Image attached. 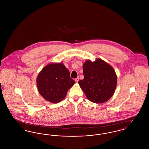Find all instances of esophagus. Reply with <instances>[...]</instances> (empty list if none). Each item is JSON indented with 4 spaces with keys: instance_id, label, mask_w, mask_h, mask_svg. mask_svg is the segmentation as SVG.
<instances>
[{
    "instance_id": "obj_1",
    "label": "esophagus",
    "mask_w": 149,
    "mask_h": 149,
    "mask_svg": "<svg viewBox=\"0 0 149 149\" xmlns=\"http://www.w3.org/2000/svg\"><path fill=\"white\" fill-rule=\"evenodd\" d=\"M79 78H78H78H76V79H75V81H76L77 83H78V81H79Z\"/></svg>"
}]
</instances>
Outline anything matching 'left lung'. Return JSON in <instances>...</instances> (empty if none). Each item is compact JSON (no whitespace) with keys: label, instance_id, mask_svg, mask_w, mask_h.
Returning a JSON list of instances; mask_svg holds the SVG:
<instances>
[{"label":"left lung","instance_id":"8db88e82","mask_svg":"<svg viewBox=\"0 0 149 149\" xmlns=\"http://www.w3.org/2000/svg\"><path fill=\"white\" fill-rule=\"evenodd\" d=\"M84 78L78 83L86 98L95 103L106 102L115 92L117 77L113 68L102 59L92 62L87 60L83 64Z\"/></svg>","mask_w":149,"mask_h":149}]
</instances>
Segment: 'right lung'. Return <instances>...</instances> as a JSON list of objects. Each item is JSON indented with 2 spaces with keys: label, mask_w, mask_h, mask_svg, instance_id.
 I'll list each match as a JSON object with an SVG mask.
<instances>
[{
  "label": "right lung",
  "mask_w": 149,
  "mask_h": 149,
  "mask_svg": "<svg viewBox=\"0 0 149 149\" xmlns=\"http://www.w3.org/2000/svg\"><path fill=\"white\" fill-rule=\"evenodd\" d=\"M38 91L45 100L57 103L65 98L75 81L63 63H51L45 66L37 78Z\"/></svg>",
  "instance_id": "add662e5"
}]
</instances>
